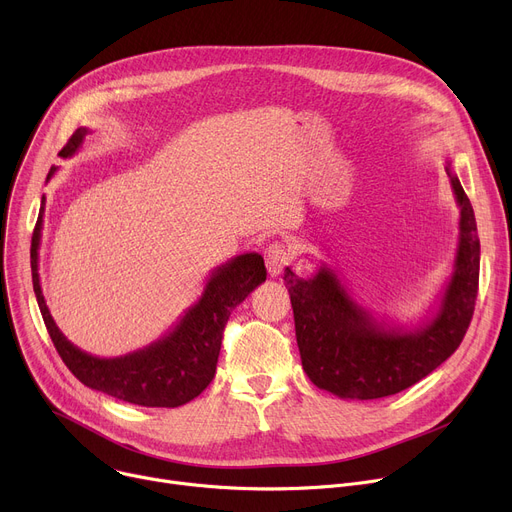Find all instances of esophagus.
<instances>
[{"instance_id": "34e87169", "label": "esophagus", "mask_w": 512, "mask_h": 512, "mask_svg": "<svg viewBox=\"0 0 512 512\" xmlns=\"http://www.w3.org/2000/svg\"><path fill=\"white\" fill-rule=\"evenodd\" d=\"M293 256H295V250L287 242H272V244H268L266 250H264V260H266V268L270 272V277H277V274H281L283 268L287 264H291Z\"/></svg>"}]
</instances>
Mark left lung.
Returning <instances> with one entry per match:
<instances>
[{"mask_svg":"<svg viewBox=\"0 0 512 512\" xmlns=\"http://www.w3.org/2000/svg\"><path fill=\"white\" fill-rule=\"evenodd\" d=\"M445 172L461 211L459 242L439 305L420 324L406 328L375 320L328 264L311 279L285 268L301 365L313 385L342 400L393 396L435 371L461 344L478 297L480 238L451 162Z\"/></svg>","mask_w":512,"mask_h":512,"instance_id":"left-lung-1","label":"left lung"}]
</instances>
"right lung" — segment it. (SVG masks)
Segmentation results:
<instances>
[{"label":"right lung","mask_w":512,"mask_h":512,"mask_svg":"<svg viewBox=\"0 0 512 512\" xmlns=\"http://www.w3.org/2000/svg\"><path fill=\"white\" fill-rule=\"evenodd\" d=\"M88 133L90 129L86 127L77 129L59 155H75ZM55 172L57 168L53 166L47 180ZM45 201L43 196L30 246L32 287L49 336L67 369L96 391L147 408H178L203 393L215 377L221 338L231 311L266 281L264 258L256 252H248L217 266L211 270L199 301L184 311V316L168 334L129 355L100 359L88 355L86 350L77 348L63 336L43 297L41 277H38V250H41L43 238Z\"/></svg>","instance_id":"1"}]
</instances>
